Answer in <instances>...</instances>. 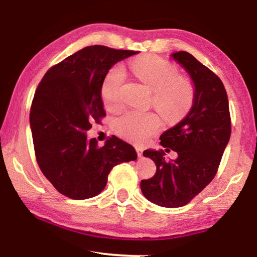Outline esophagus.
Wrapping results in <instances>:
<instances>
[{
	"label": "esophagus",
	"instance_id": "34e87169",
	"mask_svg": "<svg viewBox=\"0 0 257 257\" xmlns=\"http://www.w3.org/2000/svg\"><path fill=\"white\" fill-rule=\"evenodd\" d=\"M136 152H137V155L141 158V156H143V149L142 147H136Z\"/></svg>",
	"mask_w": 257,
	"mask_h": 257
}]
</instances>
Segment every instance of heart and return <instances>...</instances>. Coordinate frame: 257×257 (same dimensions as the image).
I'll use <instances>...</instances> for the list:
<instances>
[{
  "mask_svg": "<svg viewBox=\"0 0 257 257\" xmlns=\"http://www.w3.org/2000/svg\"><path fill=\"white\" fill-rule=\"evenodd\" d=\"M135 75L153 92V104L168 121H176L184 116L194 102V88L185 78L178 77L177 69L163 59L147 56L132 63ZM125 70L115 64L104 77L101 96L104 105L110 111L122 106V85ZM161 125L159 115L154 112L130 110L114 121V129L119 136L137 144H143Z\"/></svg>",
  "mask_w": 257,
  "mask_h": 257,
  "instance_id": "heart-1",
  "label": "heart"
}]
</instances>
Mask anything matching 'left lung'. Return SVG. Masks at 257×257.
Masks as SVG:
<instances>
[{
	"mask_svg": "<svg viewBox=\"0 0 257 257\" xmlns=\"http://www.w3.org/2000/svg\"><path fill=\"white\" fill-rule=\"evenodd\" d=\"M170 56L193 82L194 102L185 118L160 137L165 152H177L176 160L165 159L163 150L144 151L143 155L154 161L156 173L142 180L141 188L156 205L180 207L214 178L229 143L231 122L227 92L220 78L188 52Z\"/></svg>",
	"mask_w": 257,
	"mask_h": 257,
	"instance_id": "1",
	"label": "left lung"
}]
</instances>
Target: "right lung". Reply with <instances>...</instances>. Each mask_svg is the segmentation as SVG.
Listing matches in <instances>:
<instances>
[{
  "label": "right lung",
  "instance_id": "right-lung-1",
  "mask_svg": "<svg viewBox=\"0 0 257 257\" xmlns=\"http://www.w3.org/2000/svg\"><path fill=\"white\" fill-rule=\"evenodd\" d=\"M139 52L87 46L52 67L38 85L30 108L37 163L54 188L86 199L105 188L113 167L137 159L134 147L113 136L102 147L87 137L105 115L101 87L107 71Z\"/></svg>",
  "mask_w": 257,
  "mask_h": 257
}]
</instances>
